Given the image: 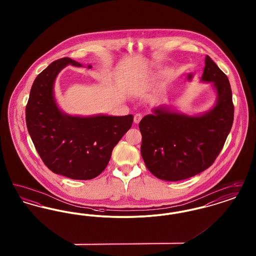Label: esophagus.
Listing matches in <instances>:
<instances>
[{"label": "esophagus", "mask_w": 256, "mask_h": 256, "mask_svg": "<svg viewBox=\"0 0 256 256\" xmlns=\"http://www.w3.org/2000/svg\"><path fill=\"white\" fill-rule=\"evenodd\" d=\"M142 117H143V115L141 114V113H136L135 115H134V121L135 124H138V122L141 121V119H142Z\"/></svg>", "instance_id": "1"}]
</instances>
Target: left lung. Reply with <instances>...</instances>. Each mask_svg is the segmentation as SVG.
<instances>
[{"label": "left lung", "instance_id": "8db88e82", "mask_svg": "<svg viewBox=\"0 0 256 256\" xmlns=\"http://www.w3.org/2000/svg\"><path fill=\"white\" fill-rule=\"evenodd\" d=\"M200 80L211 82L217 94L210 110L188 115L158 106L139 122L141 156L148 170L159 180L178 182L206 170L232 130L234 106L230 80L208 56Z\"/></svg>", "mask_w": 256, "mask_h": 256}]
</instances>
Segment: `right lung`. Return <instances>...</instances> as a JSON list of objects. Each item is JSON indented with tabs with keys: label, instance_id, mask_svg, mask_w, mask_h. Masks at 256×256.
<instances>
[{
	"label": "right lung",
	"instance_id": "add662e5",
	"mask_svg": "<svg viewBox=\"0 0 256 256\" xmlns=\"http://www.w3.org/2000/svg\"><path fill=\"white\" fill-rule=\"evenodd\" d=\"M69 64L84 66L63 58L37 76L26 108V122L37 152L50 170L72 180H87L106 169L113 148L130 128L134 115L84 117L63 112L54 88L58 74Z\"/></svg>",
	"mask_w": 256,
	"mask_h": 256
}]
</instances>
